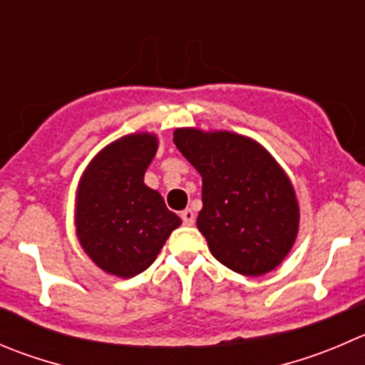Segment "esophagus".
<instances>
[{"label":"esophagus","mask_w":365,"mask_h":365,"mask_svg":"<svg viewBox=\"0 0 365 365\" xmlns=\"http://www.w3.org/2000/svg\"><path fill=\"white\" fill-rule=\"evenodd\" d=\"M180 217H182L183 225H187V226H192L194 221H196V215H194V212L190 210V208H185V210L180 214Z\"/></svg>","instance_id":"1"}]
</instances>
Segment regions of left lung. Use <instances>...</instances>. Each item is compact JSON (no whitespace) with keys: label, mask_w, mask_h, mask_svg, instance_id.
<instances>
[{"label":"left lung","mask_w":365,"mask_h":365,"mask_svg":"<svg viewBox=\"0 0 365 365\" xmlns=\"http://www.w3.org/2000/svg\"><path fill=\"white\" fill-rule=\"evenodd\" d=\"M175 144L203 178L197 228L232 271L260 277L291 251L298 201L287 175L255 140L230 132H175Z\"/></svg>","instance_id":"1"}]
</instances>
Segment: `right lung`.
<instances>
[{"instance_id":"right-lung-1","label":"right lung","mask_w":365,"mask_h":365,"mask_svg":"<svg viewBox=\"0 0 365 365\" xmlns=\"http://www.w3.org/2000/svg\"><path fill=\"white\" fill-rule=\"evenodd\" d=\"M155 153V135L123 137L94 157L78 187L81 247L115 277L132 278L150 267L173 230L182 225L160 194L144 185Z\"/></svg>"}]
</instances>
